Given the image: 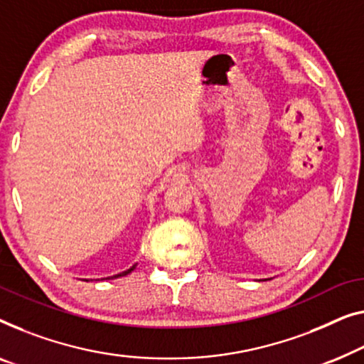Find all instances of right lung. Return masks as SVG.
Masks as SVG:
<instances>
[{
  "instance_id": "right-lung-1",
  "label": "right lung",
  "mask_w": 364,
  "mask_h": 364,
  "mask_svg": "<svg viewBox=\"0 0 364 364\" xmlns=\"http://www.w3.org/2000/svg\"><path fill=\"white\" fill-rule=\"evenodd\" d=\"M134 267H136V264H134L133 267H129V269H128V271H124V272H119V274H117V276H112V279H113V277H121V276H126V274H129L131 271H133V269H134ZM108 279H109V277H108Z\"/></svg>"
}]
</instances>
